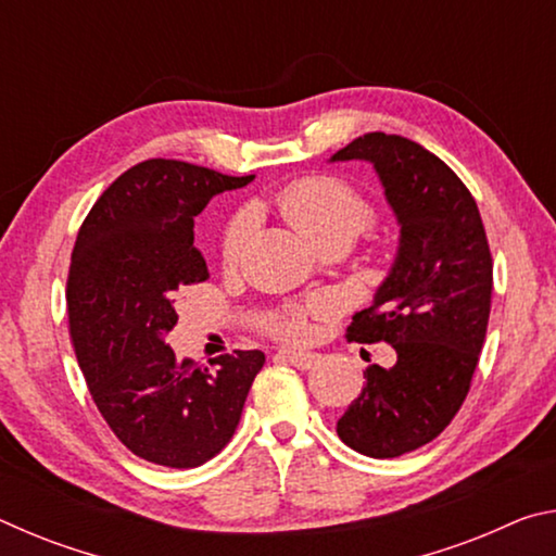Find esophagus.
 I'll return each instance as SVG.
<instances>
[{
	"label": "esophagus",
	"instance_id": "esophagus-1",
	"mask_svg": "<svg viewBox=\"0 0 556 556\" xmlns=\"http://www.w3.org/2000/svg\"><path fill=\"white\" fill-rule=\"evenodd\" d=\"M279 357H281V361H285V363L294 365V368H299V370H308V368H314V365L318 363V355H314V353L281 351V353H279Z\"/></svg>",
	"mask_w": 556,
	"mask_h": 556
}]
</instances>
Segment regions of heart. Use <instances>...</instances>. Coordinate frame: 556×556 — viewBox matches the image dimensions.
Here are the masks:
<instances>
[{
	"label": "heart",
	"instance_id": "1",
	"mask_svg": "<svg viewBox=\"0 0 556 556\" xmlns=\"http://www.w3.org/2000/svg\"><path fill=\"white\" fill-rule=\"evenodd\" d=\"M277 208L285 218L294 225L299 232H304L316 244L355 240L375 223V208L368 195L357 191L353 184H348L341 176L314 174L296 178L287 184L277 193ZM252 213L248 208L230 215L220 235V262L223 267L232 269L238 265L244 244L252 232ZM316 306H287L271 314L265 328L269 333L289 341H299L308 331L306 318Z\"/></svg>",
	"mask_w": 556,
	"mask_h": 556
}]
</instances>
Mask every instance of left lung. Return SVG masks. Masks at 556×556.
I'll return each instance as SVG.
<instances>
[{
	"label": "left lung",
	"instance_id": "8db88e82",
	"mask_svg": "<svg viewBox=\"0 0 556 556\" xmlns=\"http://www.w3.org/2000/svg\"><path fill=\"white\" fill-rule=\"evenodd\" d=\"M348 159L372 162L402 238L390 277L345 336L392 345L397 363L365 368L336 431L357 454L397 458L437 439L466 400L491 316L493 257L476 199L425 147L368 131L333 154Z\"/></svg>",
	"mask_w": 556,
	"mask_h": 556
}]
</instances>
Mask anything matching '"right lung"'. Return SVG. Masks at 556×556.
I'll list each match as a JSON object with an SVG mask.
<instances>
[{
    "mask_svg": "<svg viewBox=\"0 0 556 556\" xmlns=\"http://www.w3.org/2000/svg\"><path fill=\"white\" fill-rule=\"evenodd\" d=\"M252 178L147 159L102 191L78 230L65 281L75 357L102 419L149 464L195 468L220 454L265 365L262 351L178 363L164 343L181 289L211 277L193 218Z\"/></svg>",
    "mask_w": 556,
    "mask_h": 556,
    "instance_id": "obj_1",
    "label": "right lung"
}]
</instances>
